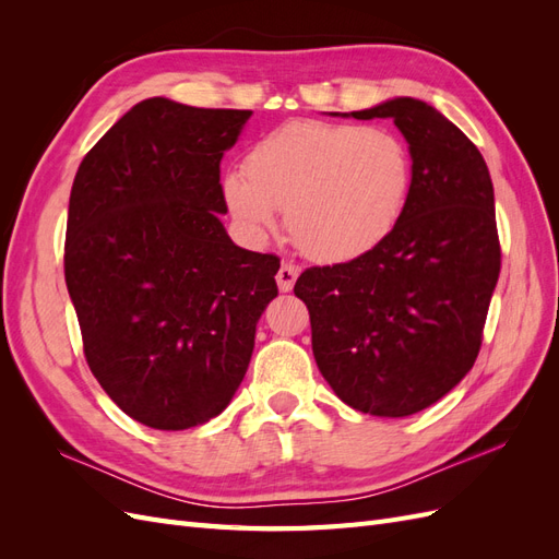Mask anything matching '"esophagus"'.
<instances>
[{
    "mask_svg": "<svg viewBox=\"0 0 559 559\" xmlns=\"http://www.w3.org/2000/svg\"><path fill=\"white\" fill-rule=\"evenodd\" d=\"M296 277H298V267L294 263H282L280 270H277V286L280 292H292L294 284H296Z\"/></svg>",
    "mask_w": 559,
    "mask_h": 559,
    "instance_id": "obj_1",
    "label": "esophagus"
}]
</instances>
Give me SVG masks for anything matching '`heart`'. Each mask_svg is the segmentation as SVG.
<instances>
[{
  "label": "heart",
  "mask_w": 559,
  "mask_h": 559,
  "mask_svg": "<svg viewBox=\"0 0 559 559\" xmlns=\"http://www.w3.org/2000/svg\"><path fill=\"white\" fill-rule=\"evenodd\" d=\"M413 160L389 130L292 121L251 146L245 175L224 195L253 235L277 228L284 212L294 245L312 261H349L394 230L411 193Z\"/></svg>",
  "instance_id": "heart-1"
}]
</instances>
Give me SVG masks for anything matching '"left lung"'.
<instances>
[{
	"mask_svg": "<svg viewBox=\"0 0 559 559\" xmlns=\"http://www.w3.org/2000/svg\"><path fill=\"white\" fill-rule=\"evenodd\" d=\"M352 116L394 118L411 144V193L376 249L308 267L294 294L308 306L314 361L337 399L405 417L476 364L501 270L495 189L478 146L421 99Z\"/></svg>",
	"mask_w": 559,
	"mask_h": 559,
	"instance_id": "left-lung-1",
	"label": "left lung"
}]
</instances>
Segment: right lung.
Segmentation results:
<instances>
[{"instance_id":"right-lung-1","label":"right lung","mask_w":559,"mask_h":559,"mask_svg":"<svg viewBox=\"0 0 559 559\" xmlns=\"http://www.w3.org/2000/svg\"><path fill=\"white\" fill-rule=\"evenodd\" d=\"M249 116L144 99L72 183L64 282L83 354L118 408L151 429L198 427L226 408L277 296L280 259L233 245L218 218V163Z\"/></svg>"}]
</instances>
